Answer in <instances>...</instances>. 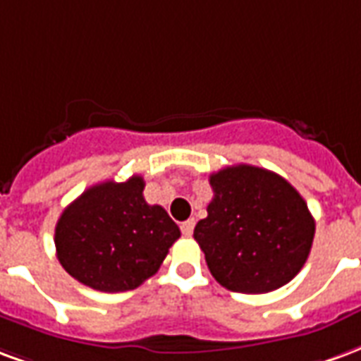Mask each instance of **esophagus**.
I'll use <instances>...</instances> for the list:
<instances>
[{"instance_id": "1", "label": "esophagus", "mask_w": 361, "mask_h": 361, "mask_svg": "<svg viewBox=\"0 0 361 361\" xmlns=\"http://www.w3.org/2000/svg\"><path fill=\"white\" fill-rule=\"evenodd\" d=\"M194 219H188V221H184L183 225H180V231H183V235L184 236H190L192 233H194Z\"/></svg>"}]
</instances>
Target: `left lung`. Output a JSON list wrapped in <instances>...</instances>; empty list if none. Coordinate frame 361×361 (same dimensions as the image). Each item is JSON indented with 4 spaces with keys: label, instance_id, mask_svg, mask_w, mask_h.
<instances>
[{
    "label": "left lung",
    "instance_id": "8db88e82",
    "mask_svg": "<svg viewBox=\"0 0 361 361\" xmlns=\"http://www.w3.org/2000/svg\"><path fill=\"white\" fill-rule=\"evenodd\" d=\"M213 200L194 238L225 288L277 290L304 267L315 235L306 200L273 171L233 165L209 175Z\"/></svg>",
    "mask_w": 361,
    "mask_h": 361
}]
</instances>
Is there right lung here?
<instances>
[{"label":"right lung","instance_id":"right-lung-1","mask_svg":"<svg viewBox=\"0 0 361 361\" xmlns=\"http://www.w3.org/2000/svg\"><path fill=\"white\" fill-rule=\"evenodd\" d=\"M142 192L138 175L105 180L65 207L55 225V250L71 277L94 290L125 292L157 273L180 231Z\"/></svg>","mask_w":361,"mask_h":361}]
</instances>
